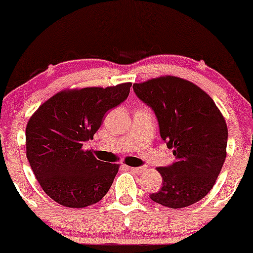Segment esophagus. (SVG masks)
I'll list each match as a JSON object with an SVG mask.
<instances>
[{"instance_id":"1","label":"esophagus","mask_w":253,"mask_h":253,"mask_svg":"<svg viewBox=\"0 0 253 253\" xmlns=\"http://www.w3.org/2000/svg\"><path fill=\"white\" fill-rule=\"evenodd\" d=\"M130 170L132 172H136V174H143V172L146 170V168H144V167H131Z\"/></svg>"}]
</instances>
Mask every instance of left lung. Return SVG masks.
<instances>
[{
  "label": "left lung",
  "mask_w": 253,
  "mask_h": 253,
  "mask_svg": "<svg viewBox=\"0 0 253 253\" xmlns=\"http://www.w3.org/2000/svg\"><path fill=\"white\" fill-rule=\"evenodd\" d=\"M133 91L154 110L161 138L176 159L169 167L157 168L164 184L150 198L169 209L199 202L226 160L228 127L220 109L199 86L175 76L134 83Z\"/></svg>",
  "instance_id": "1"
}]
</instances>
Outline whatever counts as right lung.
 <instances>
[{
  "label": "right lung",
  "mask_w": 253,
  "mask_h": 253,
  "mask_svg": "<svg viewBox=\"0 0 253 253\" xmlns=\"http://www.w3.org/2000/svg\"><path fill=\"white\" fill-rule=\"evenodd\" d=\"M131 83L63 89L44 101L26 126V157L39 184L54 202L85 209L108 192L120 165L96 160L83 148L109 109L127 98Z\"/></svg>",
  "instance_id": "obj_1"
}]
</instances>
